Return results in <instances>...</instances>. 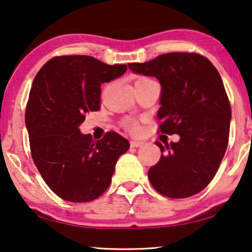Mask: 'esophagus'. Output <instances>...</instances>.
I'll list each match as a JSON object with an SVG mask.
<instances>
[{"mask_svg": "<svg viewBox=\"0 0 252 252\" xmlns=\"http://www.w3.org/2000/svg\"><path fill=\"white\" fill-rule=\"evenodd\" d=\"M143 144H144V142H142V141H136V140L130 141V147H132V148L142 147V145H143Z\"/></svg>", "mask_w": 252, "mask_h": 252, "instance_id": "1", "label": "esophagus"}]
</instances>
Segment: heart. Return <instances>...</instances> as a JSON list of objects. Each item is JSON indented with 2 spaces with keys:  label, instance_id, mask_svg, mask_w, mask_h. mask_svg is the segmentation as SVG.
Instances as JSON below:
<instances>
[{
  "label": "heart",
  "instance_id": "heart-1",
  "mask_svg": "<svg viewBox=\"0 0 252 252\" xmlns=\"http://www.w3.org/2000/svg\"><path fill=\"white\" fill-rule=\"evenodd\" d=\"M124 126H125L126 128L130 129V130H135V129L137 128L136 124H135V123L133 122V120H130V119L125 120V122H124Z\"/></svg>",
  "mask_w": 252,
  "mask_h": 252
}]
</instances>
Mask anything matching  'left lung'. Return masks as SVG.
<instances>
[{
  "mask_svg": "<svg viewBox=\"0 0 252 252\" xmlns=\"http://www.w3.org/2000/svg\"><path fill=\"white\" fill-rule=\"evenodd\" d=\"M128 68L158 79L160 132L180 135L176 143L156 142L161 157L149 169L152 187L174 199L196 194L215 177L228 144L232 111L220 72L207 58L184 52Z\"/></svg>",
  "mask_w": 252,
  "mask_h": 252,
  "instance_id": "8db88e82",
  "label": "left lung"
}]
</instances>
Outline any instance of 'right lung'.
<instances>
[{"mask_svg": "<svg viewBox=\"0 0 252 252\" xmlns=\"http://www.w3.org/2000/svg\"><path fill=\"white\" fill-rule=\"evenodd\" d=\"M126 64L89 56L56 57L32 82L25 122L32 157L43 180L61 199L89 202L109 188L116 162L129 142L116 132L93 141L79 126L100 109L101 84L120 77Z\"/></svg>", "mask_w": 252, "mask_h": 252, "instance_id": "1", "label": "right lung"}]
</instances>
